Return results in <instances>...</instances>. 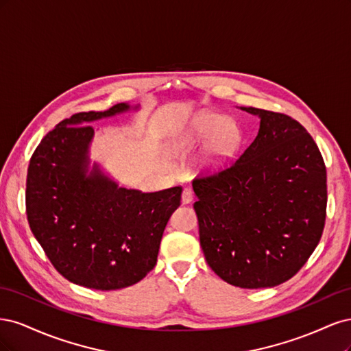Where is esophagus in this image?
I'll return each mask as SVG.
<instances>
[{"instance_id": "34e87169", "label": "esophagus", "mask_w": 351, "mask_h": 351, "mask_svg": "<svg viewBox=\"0 0 351 351\" xmlns=\"http://www.w3.org/2000/svg\"><path fill=\"white\" fill-rule=\"evenodd\" d=\"M192 200H193L192 190H190V189H184L183 193H182V204H183V205H187V204H190V202H192Z\"/></svg>"}]
</instances>
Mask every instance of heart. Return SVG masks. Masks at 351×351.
Listing matches in <instances>:
<instances>
[{"label": "heart", "mask_w": 351, "mask_h": 351, "mask_svg": "<svg viewBox=\"0 0 351 351\" xmlns=\"http://www.w3.org/2000/svg\"><path fill=\"white\" fill-rule=\"evenodd\" d=\"M205 141L207 143L197 159V169L205 174L218 173L239 151L241 142L239 125L218 114H199L168 137L167 151L173 155H186Z\"/></svg>", "instance_id": "heart-1"}]
</instances>
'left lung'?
<instances>
[{
  "instance_id": "8db88e82",
  "label": "left lung",
  "mask_w": 351,
  "mask_h": 351,
  "mask_svg": "<svg viewBox=\"0 0 351 351\" xmlns=\"http://www.w3.org/2000/svg\"><path fill=\"white\" fill-rule=\"evenodd\" d=\"M240 110L259 117L258 136L224 171L193 180V208L210 269L240 289H265L290 280L319 243L326 168L299 121Z\"/></svg>"
}]
</instances>
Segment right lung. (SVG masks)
<instances>
[{
    "mask_svg": "<svg viewBox=\"0 0 351 351\" xmlns=\"http://www.w3.org/2000/svg\"><path fill=\"white\" fill-rule=\"evenodd\" d=\"M132 110L139 105L121 102L62 120L40 141L27 168L30 230L62 277L88 289L119 290L145 278L182 199L178 186L143 193L90 164L89 124Z\"/></svg>",
    "mask_w": 351,
    "mask_h": 351,
    "instance_id": "add662e5",
    "label": "right lung"
}]
</instances>
